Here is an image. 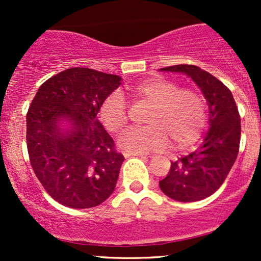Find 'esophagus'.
Listing matches in <instances>:
<instances>
[{"mask_svg":"<svg viewBox=\"0 0 261 261\" xmlns=\"http://www.w3.org/2000/svg\"><path fill=\"white\" fill-rule=\"evenodd\" d=\"M124 155L125 157H135V155H137V157H146L143 153H134V152H124Z\"/></svg>","mask_w":261,"mask_h":261,"instance_id":"esophagus-1","label":"esophagus"}]
</instances>
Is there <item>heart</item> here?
Listing matches in <instances>:
<instances>
[{
    "label": "heart",
    "instance_id": "obj_1",
    "mask_svg": "<svg viewBox=\"0 0 261 261\" xmlns=\"http://www.w3.org/2000/svg\"><path fill=\"white\" fill-rule=\"evenodd\" d=\"M135 99L151 104L145 127H133L119 139L122 149L148 153L168 147H190L201 136L207 119V104L199 92L181 88L173 81L152 79L128 88ZM100 120L110 133H120L128 121L127 107L119 92H113L101 103Z\"/></svg>",
    "mask_w": 261,
    "mask_h": 261
}]
</instances>
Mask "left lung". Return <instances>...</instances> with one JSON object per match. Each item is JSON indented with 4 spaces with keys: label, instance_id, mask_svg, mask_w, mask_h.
<instances>
[{
    "label": "left lung",
    "instance_id": "8db88e82",
    "mask_svg": "<svg viewBox=\"0 0 261 261\" xmlns=\"http://www.w3.org/2000/svg\"><path fill=\"white\" fill-rule=\"evenodd\" d=\"M162 71L181 72L200 87L210 107V128L193 153L170 164L161 190L180 202H194L217 191L233 167L241 142V116L226 86L207 71L194 65H174Z\"/></svg>",
    "mask_w": 261,
    "mask_h": 261
}]
</instances>
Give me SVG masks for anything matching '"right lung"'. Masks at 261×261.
Returning a JSON list of instances; mask_svg holds the SVG:
<instances>
[{
    "instance_id": "add662e5",
    "label": "right lung",
    "mask_w": 261,
    "mask_h": 261,
    "mask_svg": "<svg viewBox=\"0 0 261 261\" xmlns=\"http://www.w3.org/2000/svg\"><path fill=\"white\" fill-rule=\"evenodd\" d=\"M121 77L86 67L62 71L39 87L27 114V147L35 175L71 208L100 205L113 194L124 155L97 119ZM70 122L62 132L59 121Z\"/></svg>"
}]
</instances>
